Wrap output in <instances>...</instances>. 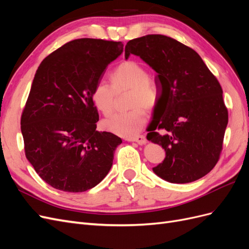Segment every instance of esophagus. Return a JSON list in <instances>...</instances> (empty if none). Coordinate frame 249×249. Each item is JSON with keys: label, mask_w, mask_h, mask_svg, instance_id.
Masks as SVG:
<instances>
[{"label": "esophagus", "mask_w": 249, "mask_h": 249, "mask_svg": "<svg viewBox=\"0 0 249 249\" xmlns=\"http://www.w3.org/2000/svg\"><path fill=\"white\" fill-rule=\"evenodd\" d=\"M126 141H130V142H137L138 144H145L146 143V138L143 136V135H139V136L136 137H132V138H126Z\"/></svg>", "instance_id": "1"}]
</instances>
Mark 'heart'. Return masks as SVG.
<instances>
[{
    "mask_svg": "<svg viewBox=\"0 0 249 249\" xmlns=\"http://www.w3.org/2000/svg\"><path fill=\"white\" fill-rule=\"evenodd\" d=\"M111 86L101 82L93 89L92 100L105 116L111 115L115 106V92L130 90L127 107L131 110L118 113L104 120V129L118 136L133 137L146 123L147 111L153 110L158 103V92L154 83L148 80V73L136 61L120 63L110 74Z\"/></svg>",
    "mask_w": 249,
    "mask_h": 249,
    "instance_id": "obj_1",
    "label": "heart"
}]
</instances>
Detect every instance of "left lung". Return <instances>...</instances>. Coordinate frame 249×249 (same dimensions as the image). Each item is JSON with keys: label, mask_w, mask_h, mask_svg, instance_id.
I'll return each instance as SVG.
<instances>
[{"label": "left lung", "mask_w": 249, "mask_h": 249, "mask_svg": "<svg viewBox=\"0 0 249 249\" xmlns=\"http://www.w3.org/2000/svg\"><path fill=\"white\" fill-rule=\"evenodd\" d=\"M130 55L157 72L158 103L146 138L166 155L153 171L173 184L205 177L219 159L229 122L219 82L196 52L168 36L130 40L125 59Z\"/></svg>", "instance_id": "1"}]
</instances>
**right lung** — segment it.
Returning <instances> with one entry per match:
<instances>
[{"mask_svg": "<svg viewBox=\"0 0 249 249\" xmlns=\"http://www.w3.org/2000/svg\"><path fill=\"white\" fill-rule=\"evenodd\" d=\"M123 52L122 41L74 39L44 58L36 71L20 130L28 161L55 189L84 192L112 167L123 140L96 131L92 92Z\"/></svg>", "mask_w": 249, "mask_h": 249, "instance_id": "right-lung-1", "label": "right lung"}]
</instances>
